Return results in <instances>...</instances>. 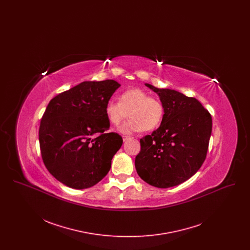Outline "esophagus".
Returning <instances> with one entry per match:
<instances>
[{
	"instance_id": "esophagus-1",
	"label": "esophagus",
	"mask_w": 250,
	"mask_h": 250,
	"mask_svg": "<svg viewBox=\"0 0 250 250\" xmlns=\"http://www.w3.org/2000/svg\"><path fill=\"white\" fill-rule=\"evenodd\" d=\"M131 137H129V136H126V135H124L123 136V141L124 142H126V141H128V140H130Z\"/></svg>"
}]
</instances>
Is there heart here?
<instances>
[{
    "instance_id": "1",
    "label": "heart",
    "mask_w": 250,
    "mask_h": 250,
    "mask_svg": "<svg viewBox=\"0 0 250 250\" xmlns=\"http://www.w3.org/2000/svg\"><path fill=\"white\" fill-rule=\"evenodd\" d=\"M105 114L113 125H119L128 115L130 119L121 126L123 133L154 130L164 119L163 103L141 89L134 88L122 93L119 102L108 101Z\"/></svg>"
}]
</instances>
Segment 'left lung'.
Segmentation results:
<instances>
[{
	"label": "left lung",
	"mask_w": 250,
	"mask_h": 250,
	"mask_svg": "<svg viewBox=\"0 0 250 250\" xmlns=\"http://www.w3.org/2000/svg\"><path fill=\"white\" fill-rule=\"evenodd\" d=\"M165 107L160 126L140 140L135 167L147 184L167 188L192 177L202 167L212 133V116L194 97L145 84Z\"/></svg>",
	"instance_id": "obj_1"
}]
</instances>
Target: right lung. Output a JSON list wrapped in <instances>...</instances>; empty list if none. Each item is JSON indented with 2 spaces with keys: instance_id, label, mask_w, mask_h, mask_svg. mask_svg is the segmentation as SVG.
<instances>
[{
  "instance_id": "obj_1",
  "label": "right lung",
  "mask_w": 250,
  "mask_h": 250,
  "mask_svg": "<svg viewBox=\"0 0 250 250\" xmlns=\"http://www.w3.org/2000/svg\"><path fill=\"white\" fill-rule=\"evenodd\" d=\"M120 86L113 80L83 82L49 101L39 126L40 152L49 173L63 185L88 188L110 169L123 138L107 132L105 107Z\"/></svg>"
}]
</instances>
